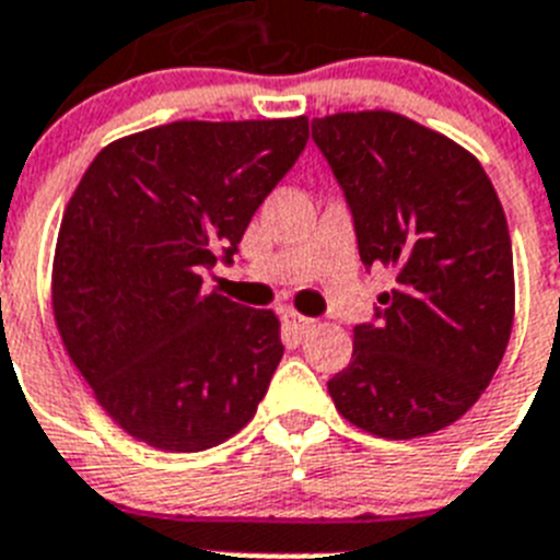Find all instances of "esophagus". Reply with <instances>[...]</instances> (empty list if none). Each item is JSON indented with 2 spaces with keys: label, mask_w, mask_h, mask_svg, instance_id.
Here are the masks:
<instances>
[{
  "label": "esophagus",
  "mask_w": 560,
  "mask_h": 560,
  "mask_svg": "<svg viewBox=\"0 0 560 560\" xmlns=\"http://www.w3.org/2000/svg\"><path fill=\"white\" fill-rule=\"evenodd\" d=\"M285 325H289L291 334L305 336V334H311V330L316 328V319H311V316H303V314H296V311H289V314H285Z\"/></svg>",
  "instance_id": "esophagus-1"
}]
</instances>
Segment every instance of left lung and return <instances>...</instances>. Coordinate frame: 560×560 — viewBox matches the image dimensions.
I'll return each mask as SVG.
<instances>
[{"mask_svg": "<svg viewBox=\"0 0 560 560\" xmlns=\"http://www.w3.org/2000/svg\"><path fill=\"white\" fill-rule=\"evenodd\" d=\"M353 215L361 264L395 271L353 359L328 381L341 418L387 440L463 418L513 328V249L488 173L443 133L393 112L311 122Z\"/></svg>", "mask_w": 560, "mask_h": 560, "instance_id": "8db88e82", "label": "left lung"}]
</instances>
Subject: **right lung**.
<instances>
[{
	"label": "right lung",
	"mask_w": 560,
	"mask_h": 560,
	"mask_svg": "<svg viewBox=\"0 0 560 560\" xmlns=\"http://www.w3.org/2000/svg\"><path fill=\"white\" fill-rule=\"evenodd\" d=\"M305 142L308 117L179 120L112 142L83 173L52 308L72 364L131 438L205 452L255 418L283 359L280 323L201 285Z\"/></svg>",
	"instance_id": "obj_1"
}]
</instances>
